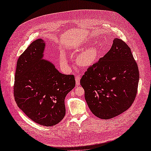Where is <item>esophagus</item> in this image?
Masks as SVG:
<instances>
[{
	"label": "esophagus",
	"mask_w": 151,
	"mask_h": 151,
	"mask_svg": "<svg viewBox=\"0 0 151 151\" xmlns=\"http://www.w3.org/2000/svg\"><path fill=\"white\" fill-rule=\"evenodd\" d=\"M80 79H81V76L80 75H77V76H76V86H77L79 85Z\"/></svg>",
	"instance_id": "esophagus-1"
}]
</instances>
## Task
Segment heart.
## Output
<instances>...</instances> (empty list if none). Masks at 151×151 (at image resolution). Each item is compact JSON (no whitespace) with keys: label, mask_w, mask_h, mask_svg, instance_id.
<instances>
[{"label":"heart","mask_w":151,"mask_h":151,"mask_svg":"<svg viewBox=\"0 0 151 151\" xmlns=\"http://www.w3.org/2000/svg\"><path fill=\"white\" fill-rule=\"evenodd\" d=\"M99 56V50L96 46H91L81 52L77 57V62L80 66L88 67L96 60ZM62 60L63 63H66L65 55L62 56Z\"/></svg>","instance_id":"heart-1"}]
</instances>
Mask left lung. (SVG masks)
<instances>
[{
    "instance_id": "obj_1",
    "label": "left lung",
    "mask_w": 151,
    "mask_h": 151,
    "mask_svg": "<svg viewBox=\"0 0 151 151\" xmlns=\"http://www.w3.org/2000/svg\"><path fill=\"white\" fill-rule=\"evenodd\" d=\"M139 72L131 49L115 38L111 49L89 66L80 83L95 116L110 119L127 110L137 93Z\"/></svg>"
}]
</instances>
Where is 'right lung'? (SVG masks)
Returning a JSON list of instances; mask_svg holds the SVG:
<instances>
[{"mask_svg":"<svg viewBox=\"0 0 151 151\" xmlns=\"http://www.w3.org/2000/svg\"><path fill=\"white\" fill-rule=\"evenodd\" d=\"M44 41L33 42L17 60L14 96L17 106L41 125H57L65 115V98L74 88V75H64L44 60Z\"/></svg>","mask_w":151,"mask_h":151,"instance_id":"add662e5","label":"right lung"}]
</instances>
